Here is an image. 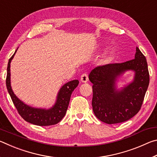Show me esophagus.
Masks as SVG:
<instances>
[{
    "label": "esophagus",
    "instance_id": "34e87169",
    "mask_svg": "<svg viewBox=\"0 0 157 157\" xmlns=\"http://www.w3.org/2000/svg\"><path fill=\"white\" fill-rule=\"evenodd\" d=\"M89 78H88V75H87V74L86 73H84L82 74L81 75V78H80V80L82 82H84V83H86V82L88 81Z\"/></svg>",
    "mask_w": 157,
    "mask_h": 157
}]
</instances>
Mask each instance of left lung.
<instances>
[{"label":"left lung","instance_id":"8db88e82","mask_svg":"<svg viewBox=\"0 0 157 157\" xmlns=\"http://www.w3.org/2000/svg\"><path fill=\"white\" fill-rule=\"evenodd\" d=\"M136 51L134 59L98 66L89 74V79L93 83V111L103 123H123L140 109L150 75L145 57L138 47ZM129 70L134 71L133 80L121 90L117 89L118 78Z\"/></svg>","mask_w":157,"mask_h":157}]
</instances>
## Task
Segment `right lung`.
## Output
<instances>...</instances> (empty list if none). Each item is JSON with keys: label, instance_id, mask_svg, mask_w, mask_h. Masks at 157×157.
I'll use <instances>...</instances> for the list:
<instances>
[{"label": "right lung", "instance_id": "1", "mask_svg": "<svg viewBox=\"0 0 157 157\" xmlns=\"http://www.w3.org/2000/svg\"><path fill=\"white\" fill-rule=\"evenodd\" d=\"M18 49V48H17ZM9 59L7 68L6 86L7 91L11 97L12 102L17 108L21 116L28 123L39 126H48L57 124L64 117L67 111L71 95L79 84L78 79L70 81L63 85L57 95V99L54 105L49 109L36 108L29 106L21 101L13 92L11 86V73H10V63L15 53Z\"/></svg>", "mask_w": 157, "mask_h": 157}]
</instances>
